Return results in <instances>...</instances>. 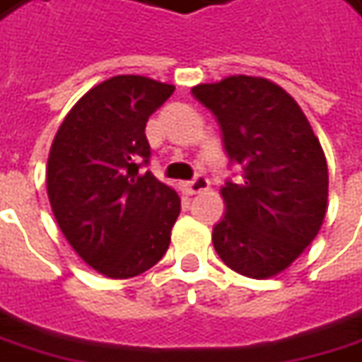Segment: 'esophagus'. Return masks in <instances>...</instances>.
Returning a JSON list of instances; mask_svg holds the SVG:
<instances>
[{"label": "esophagus", "instance_id": "1", "mask_svg": "<svg viewBox=\"0 0 362 362\" xmlns=\"http://www.w3.org/2000/svg\"><path fill=\"white\" fill-rule=\"evenodd\" d=\"M209 179L205 175H197L193 181H187L183 183V189H185L189 195H195V193H201V191H207L209 189Z\"/></svg>", "mask_w": 362, "mask_h": 362}]
</instances>
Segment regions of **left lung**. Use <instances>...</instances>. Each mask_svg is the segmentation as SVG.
<instances>
[{
    "instance_id": "obj_1",
    "label": "left lung",
    "mask_w": 362,
    "mask_h": 362,
    "mask_svg": "<svg viewBox=\"0 0 362 362\" xmlns=\"http://www.w3.org/2000/svg\"><path fill=\"white\" fill-rule=\"evenodd\" d=\"M219 123L229 165L241 179L221 187L225 217L213 227L223 263L245 277L287 269L321 229L329 171L305 113L279 85L233 75L191 89Z\"/></svg>"
}]
</instances>
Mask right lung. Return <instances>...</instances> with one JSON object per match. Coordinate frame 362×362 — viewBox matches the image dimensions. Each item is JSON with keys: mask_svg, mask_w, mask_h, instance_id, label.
Wrapping results in <instances>:
<instances>
[{"mask_svg": "<svg viewBox=\"0 0 362 362\" xmlns=\"http://www.w3.org/2000/svg\"><path fill=\"white\" fill-rule=\"evenodd\" d=\"M175 91L141 75L89 89L63 119L47 161V195L65 239L111 279L151 269L171 243L181 199L157 181L145 125Z\"/></svg>", "mask_w": 362, "mask_h": 362, "instance_id": "add662e5", "label": "right lung"}]
</instances>
